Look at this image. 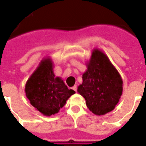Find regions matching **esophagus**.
<instances>
[{"instance_id":"1","label":"esophagus","mask_w":146,"mask_h":146,"mask_svg":"<svg viewBox=\"0 0 146 146\" xmlns=\"http://www.w3.org/2000/svg\"><path fill=\"white\" fill-rule=\"evenodd\" d=\"M73 91H75V92H76V90H77V86H76V85L73 86Z\"/></svg>"}]
</instances>
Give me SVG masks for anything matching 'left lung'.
<instances>
[{
	"instance_id": "left-lung-1",
	"label": "left lung",
	"mask_w": 146,
	"mask_h": 146,
	"mask_svg": "<svg viewBox=\"0 0 146 146\" xmlns=\"http://www.w3.org/2000/svg\"><path fill=\"white\" fill-rule=\"evenodd\" d=\"M82 78L78 92L85 98L89 110L99 116L112 111L122 95L123 81L104 53L97 49L92 52Z\"/></svg>"
}]
</instances>
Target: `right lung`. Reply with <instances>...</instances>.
<instances>
[{"instance_id":"1","label":"right lung","mask_w":146,"mask_h":146,"mask_svg":"<svg viewBox=\"0 0 146 146\" xmlns=\"http://www.w3.org/2000/svg\"><path fill=\"white\" fill-rule=\"evenodd\" d=\"M26 95L30 104L46 116L57 113L75 92L68 89L63 80L55 77L50 59H44L26 84Z\"/></svg>"}]
</instances>
